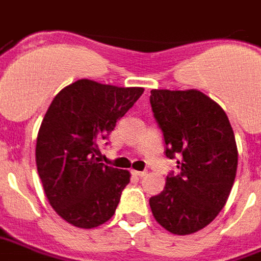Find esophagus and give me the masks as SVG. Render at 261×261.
Returning <instances> with one entry per match:
<instances>
[{
  "instance_id": "1",
  "label": "esophagus",
  "mask_w": 261,
  "mask_h": 261,
  "mask_svg": "<svg viewBox=\"0 0 261 261\" xmlns=\"http://www.w3.org/2000/svg\"><path fill=\"white\" fill-rule=\"evenodd\" d=\"M133 175H136V176H144L146 175V171H132Z\"/></svg>"
}]
</instances>
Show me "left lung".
Segmentation results:
<instances>
[{
    "instance_id": "obj_1",
    "label": "left lung",
    "mask_w": 261,
    "mask_h": 261,
    "mask_svg": "<svg viewBox=\"0 0 261 261\" xmlns=\"http://www.w3.org/2000/svg\"><path fill=\"white\" fill-rule=\"evenodd\" d=\"M154 118L164 133L165 155L179 154L178 175L150 199L155 221L175 235L207 227L225 206L238 168V147L227 114L204 93L154 89Z\"/></svg>"
}]
</instances>
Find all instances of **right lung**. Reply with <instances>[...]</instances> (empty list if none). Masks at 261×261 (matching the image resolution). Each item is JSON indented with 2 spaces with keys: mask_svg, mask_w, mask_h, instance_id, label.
<instances>
[{
  "mask_svg": "<svg viewBox=\"0 0 261 261\" xmlns=\"http://www.w3.org/2000/svg\"><path fill=\"white\" fill-rule=\"evenodd\" d=\"M143 91L79 79L45 112L36 142L37 172L48 203L70 225L96 228L117 210L130 172L100 163L98 144Z\"/></svg>",
  "mask_w": 261,
  "mask_h": 261,
  "instance_id": "obj_1",
  "label": "right lung"
}]
</instances>
